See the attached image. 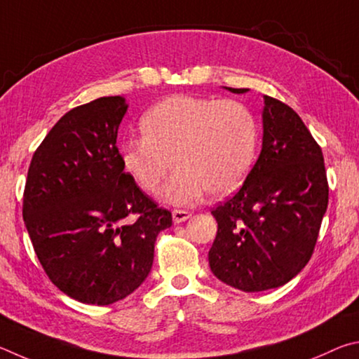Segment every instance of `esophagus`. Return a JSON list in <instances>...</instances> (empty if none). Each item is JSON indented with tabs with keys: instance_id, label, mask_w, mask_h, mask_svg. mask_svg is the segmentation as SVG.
I'll return each mask as SVG.
<instances>
[{
	"instance_id": "obj_1",
	"label": "esophagus",
	"mask_w": 359,
	"mask_h": 359,
	"mask_svg": "<svg viewBox=\"0 0 359 359\" xmlns=\"http://www.w3.org/2000/svg\"><path fill=\"white\" fill-rule=\"evenodd\" d=\"M172 216H173V222L175 224H181V222H186L187 219H189L192 215H191L189 211H184V210H175L172 212Z\"/></svg>"
}]
</instances>
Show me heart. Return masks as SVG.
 I'll list each match as a JSON object with an SVG mask.
<instances>
[{
  "label": "heart",
  "instance_id": "b5f03b06",
  "mask_svg": "<svg viewBox=\"0 0 359 359\" xmlns=\"http://www.w3.org/2000/svg\"><path fill=\"white\" fill-rule=\"evenodd\" d=\"M143 138L121 147V163L130 180L147 194H156L178 165L162 192L175 206L200 202L210 191L227 197L240 189L254 165L257 124L236 100H215L175 94L157 102L140 119Z\"/></svg>",
  "mask_w": 359,
  "mask_h": 359
}]
</instances>
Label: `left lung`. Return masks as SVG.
Wrapping results in <instances>:
<instances>
[{"label": "left lung", "mask_w": 359, "mask_h": 359, "mask_svg": "<svg viewBox=\"0 0 359 359\" xmlns=\"http://www.w3.org/2000/svg\"><path fill=\"white\" fill-rule=\"evenodd\" d=\"M262 123L255 165L241 189L211 211L217 221L208 252L211 271L249 293L284 285L307 265L328 206L322 148L298 113L263 96Z\"/></svg>", "instance_id": "left-lung-1"}]
</instances>
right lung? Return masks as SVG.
I'll use <instances>...</instances> for the list:
<instances>
[{"mask_svg": "<svg viewBox=\"0 0 359 359\" xmlns=\"http://www.w3.org/2000/svg\"><path fill=\"white\" fill-rule=\"evenodd\" d=\"M128 107L110 96L69 110L28 168L23 221L34 252L50 280L85 304L137 290L153 266L156 236L172 225V212L123 168L116 137Z\"/></svg>", "mask_w": 359, "mask_h": 359, "instance_id": "right-lung-1", "label": "right lung"}]
</instances>
